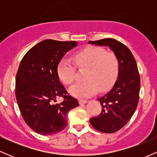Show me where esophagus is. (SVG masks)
<instances>
[{"mask_svg": "<svg viewBox=\"0 0 157 157\" xmlns=\"http://www.w3.org/2000/svg\"><path fill=\"white\" fill-rule=\"evenodd\" d=\"M87 102H88L87 100H79V103H80V105H82V104H86V103H87Z\"/></svg>", "mask_w": 157, "mask_h": 157, "instance_id": "obj_1", "label": "esophagus"}]
</instances>
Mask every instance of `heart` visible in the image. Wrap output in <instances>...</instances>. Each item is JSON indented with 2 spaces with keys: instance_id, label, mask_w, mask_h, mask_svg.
<instances>
[{
  "instance_id": "b5f03b06",
  "label": "heart",
  "mask_w": 157,
  "mask_h": 157,
  "mask_svg": "<svg viewBox=\"0 0 157 157\" xmlns=\"http://www.w3.org/2000/svg\"><path fill=\"white\" fill-rule=\"evenodd\" d=\"M73 60L77 68L86 69L83 75L84 82L75 83L68 89L70 94L75 97L86 98L93 95L97 90L100 92L107 91L117 77V58L102 48H85L74 56ZM57 71L65 85L72 83L75 77V66L69 59H61Z\"/></svg>"
}]
</instances>
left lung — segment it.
<instances>
[{
  "instance_id": "obj_1",
  "label": "left lung",
  "mask_w": 157,
  "mask_h": 157,
  "mask_svg": "<svg viewBox=\"0 0 157 157\" xmlns=\"http://www.w3.org/2000/svg\"><path fill=\"white\" fill-rule=\"evenodd\" d=\"M88 44L108 46L117 57L118 77L112 89L97 99L102 106L99 116L90 119L91 125L106 134L121 129L133 116L139 102L140 77L134 56L127 46L113 38H105Z\"/></svg>"
}]
</instances>
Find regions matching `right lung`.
<instances>
[{
	"label": "right lung",
	"mask_w": 157,
	"mask_h": 157,
	"mask_svg": "<svg viewBox=\"0 0 157 157\" xmlns=\"http://www.w3.org/2000/svg\"><path fill=\"white\" fill-rule=\"evenodd\" d=\"M77 41L45 40L32 47L20 63L15 80V97L23 120L41 135H52L67 125V113L79 105L70 95L57 75V65ZM58 96L64 100L53 102Z\"/></svg>",
	"instance_id": "right-lung-1"
}]
</instances>
